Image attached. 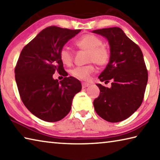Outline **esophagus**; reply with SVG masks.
<instances>
[{"mask_svg": "<svg viewBox=\"0 0 160 160\" xmlns=\"http://www.w3.org/2000/svg\"><path fill=\"white\" fill-rule=\"evenodd\" d=\"M90 85V84H89L88 82H82V88H88V87Z\"/></svg>", "mask_w": 160, "mask_h": 160, "instance_id": "esophagus-1", "label": "esophagus"}]
</instances>
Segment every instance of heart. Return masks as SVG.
<instances>
[{"label": "heart", "instance_id": "b5f03b06", "mask_svg": "<svg viewBox=\"0 0 160 160\" xmlns=\"http://www.w3.org/2000/svg\"><path fill=\"white\" fill-rule=\"evenodd\" d=\"M102 39L93 34H87L81 37L75 42V45L80 50L87 51V63H94L99 67L107 66L110 60V51L107 46L102 44ZM62 63L70 66L73 63V53L69 48L63 47L59 53ZM95 70L93 64L75 67L70 70L72 77L80 80H88Z\"/></svg>", "mask_w": 160, "mask_h": 160}]
</instances>
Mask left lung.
<instances>
[{"mask_svg": "<svg viewBox=\"0 0 160 160\" xmlns=\"http://www.w3.org/2000/svg\"><path fill=\"white\" fill-rule=\"evenodd\" d=\"M105 37L110 45V60L99 76L106 88L97 84L99 96L94 100L96 113L109 122H120L131 116L140 107L148 80V72L138 45L119 28L92 31Z\"/></svg>", "mask_w": 160, "mask_h": 160, "instance_id": "left-lung-1", "label": "left lung"}]
</instances>
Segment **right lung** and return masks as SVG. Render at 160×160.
<instances>
[{"label":"right lung","instance_id":"right-lung-1","mask_svg":"<svg viewBox=\"0 0 160 160\" xmlns=\"http://www.w3.org/2000/svg\"><path fill=\"white\" fill-rule=\"evenodd\" d=\"M80 31L48 27L25 46L19 56L15 74L20 98L27 109L43 121L63 118L82 89L79 80L67 77L59 56L65 44ZM56 72L64 77L59 82L52 78Z\"/></svg>","mask_w":160,"mask_h":160}]
</instances>
